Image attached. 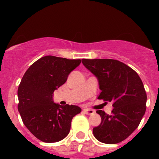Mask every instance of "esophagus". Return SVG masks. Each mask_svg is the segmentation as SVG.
Listing matches in <instances>:
<instances>
[{"label": "esophagus", "instance_id": "1", "mask_svg": "<svg viewBox=\"0 0 159 159\" xmlns=\"http://www.w3.org/2000/svg\"><path fill=\"white\" fill-rule=\"evenodd\" d=\"M84 112L85 114H87V115H92L95 111L93 110H92V109H84Z\"/></svg>", "mask_w": 159, "mask_h": 159}]
</instances>
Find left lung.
<instances>
[{"instance_id":"obj_1","label":"left lung","mask_w":159,"mask_h":159,"mask_svg":"<svg viewBox=\"0 0 159 159\" xmlns=\"http://www.w3.org/2000/svg\"><path fill=\"white\" fill-rule=\"evenodd\" d=\"M82 63L99 81L98 99L112 102L111 115L97 111L101 123L93 128L97 140L116 144L139 127L146 111L147 93L142 80L127 64L111 59H83Z\"/></svg>"}]
</instances>
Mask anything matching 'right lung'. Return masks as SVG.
<instances>
[{"label": "right lung", "instance_id": "add662e5", "mask_svg": "<svg viewBox=\"0 0 159 159\" xmlns=\"http://www.w3.org/2000/svg\"><path fill=\"white\" fill-rule=\"evenodd\" d=\"M80 63V60L46 56L25 73L17 91L18 111L25 127L40 141L64 139L69 133L72 118L81 112L80 107L61 106L53 101L55 90L67 81Z\"/></svg>", "mask_w": 159, "mask_h": 159}]
</instances>
